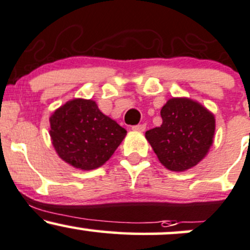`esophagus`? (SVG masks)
I'll return each mask as SVG.
<instances>
[{
    "label": "esophagus",
    "instance_id": "1",
    "mask_svg": "<svg viewBox=\"0 0 250 250\" xmlns=\"http://www.w3.org/2000/svg\"><path fill=\"white\" fill-rule=\"evenodd\" d=\"M131 129H133V130H136V131H145L146 130V125H145V123H141V125H133Z\"/></svg>",
    "mask_w": 250,
    "mask_h": 250
}]
</instances>
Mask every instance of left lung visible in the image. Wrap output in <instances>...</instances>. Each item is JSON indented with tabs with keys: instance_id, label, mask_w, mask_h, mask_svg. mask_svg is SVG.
<instances>
[{
	"instance_id": "left-lung-1",
	"label": "left lung",
	"mask_w": 250,
	"mask_h": 250,
	"mask_svg": "<svg viewBox=\"0 0 250 250\" xmlns=\"http://www.w3.org/2000/svg\"><path fill=\"white\" fill-rule=\"evenodd\" d=\"M160 127L146 131L160 162L173 171L196 166L213 143V114L189 99H170L162 107Z\"/></svg>"
}]
</instances>
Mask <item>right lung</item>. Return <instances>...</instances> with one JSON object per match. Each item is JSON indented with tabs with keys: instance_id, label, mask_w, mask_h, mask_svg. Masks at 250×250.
I'll list each match as a JSON object with an SVG mask.
<instances>
[{
	"instance_id": "right-lung-1",
	"label": "right lung",
	"mask_w": 250,
	"mask_h": 250,
	"mask_svg": "<svg viewBox=\"0 0 250 250\" xmlns=\"http://www.w3.org/2000/svg\"><path fill=\"white\" fill-rule=\"evenodd\" d=\"M50 137L63 161L82 170L101 167L125 139V128L91 100L75 99L50 117Z\"/></svg>"
}]
</instances>
